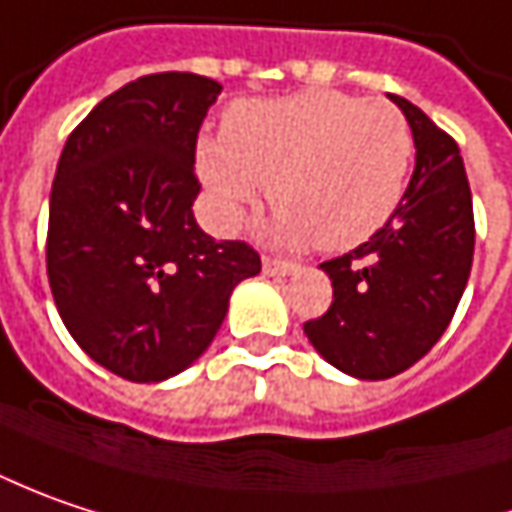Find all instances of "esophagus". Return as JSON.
<instances>
[{
	"mask_svg": "<svg viewBox=\"0 0 512 512\" xmlns=\"http://www.w3.org/2000/svg\"><path fill=\"white\" fill-rule=\"evenodd\" d=\"M262 268H265L268 276H288V273H294L296 265L294 262H285V259H270V256H265L262 259Z\"/></svg>",
	"mask_w": 512,
	"mask_h": 512,
	"instance_id": "esophagus-1",
	"label": "esophagus"
}]
</instances>
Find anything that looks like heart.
Returning <instances> with one entry per match:
<instances>
[{
	"label": "heart",
	"mask_w": 512,
	"mask_h": 512,
	"mask_svg": "<svg viewBox=\"0 0 512 512\" xmlns=\"http://www.w3.org/2000/svg\"><path fill=\"white\" fill-rule=\"evenodd\" d=\"M412 155V129L395 103L308 89L236 103L221 138L198 143V175L218 230L233 233L268 181L279 242L348 250L395 216Z\"/></svg>",
	"instance_id": "heart-1"
}]
</instances>
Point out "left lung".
Listing matches in <instances>:
<instances>
[{
	"instance_id": "8db88e82",
	"label": "left lung",
	"mask_w": 512,
	"mask_h": 512,
	"mask_svg": "<svg viewBox=\"0 0 512 512\" xmlns=\"http://www.w3.org/2000/svg\"><path fill=\"white\" fill-rule=\"evenodd\" d=\"M392 100L415 138L412 181L369 242L322 262L334 302L305 322L322 357L360 380L415 366L447 331L473 268V195L458 143L415 103Z\"/></svg>"
}]
</instances>
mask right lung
Segmentation results:
<instances>
[{
    "mask_svg": "<svg viewBox=\"0 0 512 512\" xmlns=\"http://www.w3.org/2000/svg\"><path fill=\"white\" fill-rule=\"evenodd\" d=\"M221 86L190 71L146 74L68 135L48 207V282L68 334L94 363L161 383L213 343L233 288L262 270L244 242L192 216L195 141Z\"/></svg>",
    "mask_w": 512,
    "mask_h": 512,
    "instance_id": "add662e5",
    "label": "right lung"
}]
</instances>
